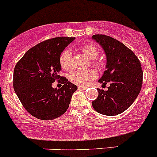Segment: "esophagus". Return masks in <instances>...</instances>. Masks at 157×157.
<instances>
[{
	"label": "esophagus",
	"instance_id": "esophagus-1",
	"mask_svg": "<svg viewBox=\"0 0 157 157\" xmlns=\"http://www.w3.org/2000/svg\"><path fill=\"white\" fill-rule=\"evenodd\" d=\"M86 89V87H84V86H78V90H85Z\"/></svg>",
	"mask_w": 157,
	"mask_h": 157
}]
</instances>
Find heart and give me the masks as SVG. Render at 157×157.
<instances>
[{"label":"heart","instance_id":"obj_1","mask_svg":"<svg viewBox=\"0 0 157 157\" xmlns=\"http://www.w3.org/2000/svg\"><path fill=\"white\" fill-rule=\"evenodd\" d=\"M79 50L85 56L92 59V63L98 67H102L103 62L101 59H98L99 48L94 43H85L79 47ZM59 65L61 68L66 71H70L73 68V57L70 50L66 49L63 51L59 56ZM98 77V72L94 69H89L86 71H75L71 73L69 79L71 82L79 86H86Z\"/></svg>","mask_w":157,"mask_h":157}]
</instances>
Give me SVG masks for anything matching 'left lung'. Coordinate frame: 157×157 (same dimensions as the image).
Returning <instances> with one entry per match:
<instances>
[{
	"label": "left lung",
	"mask_w": 157,
	"mask_h": 157,
	"mask_svg": "<svg viewBox=\"0 0 157 157\" xmlns=\"http://www.w3.org/2000/svg\"><path fill=\"white\" fill-rule=\"evenodd\" d=\"M92 37L104 48L106 70L99 82L110 83L108 90L98 89V97L92 102L94 110L105 116H116L134 103L141 91L143 71L141 62L132 50L109 36L95 34Z\"/></svg>",
	"instance_id": "obj_1"
}]
</instances>
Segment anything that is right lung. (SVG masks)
Segmentation results:
<instances>
[{"mask_svg":"<svg viewBox=\"0 0 157 157\" xmlns=\"http://www.w3.org/2000/svg\"><path fill=\"white\" fill-rule=\"evenodd\" d=\"M74 39L57 37L38 43L23 55L14 68L15 92L24 109L37 119L51 120L62 116L77 90V86L59 75V56ZM55 81L63 86L52 88Z\"/></svg>","mask_w":157,"mask_h":157,"instance_id":"add662e5","label":"right lung"}]
</instances>
